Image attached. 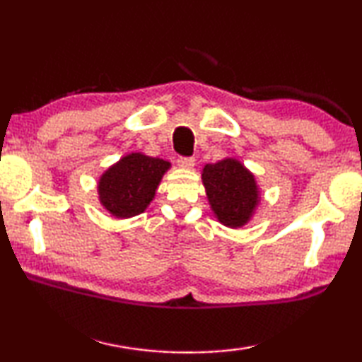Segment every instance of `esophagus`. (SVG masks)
I'll use <instances>...</instances> for the list:
<instances>
[{"label":"esophagus","instance_id":"obj_1","mask_svg":"<svg viewBox=\"0 0 362 362\" xmlns=\"http://www.w3.org/2000/svg\"><path fill=\"white\" fill-rule=\"evenodd\" d=\"M177 164H179V166L183 168V169H189V168L194 166V158H192V156H182V158L177 159Z\"/></svg>","mask_w":362,"mask_h":362}]
</instances>
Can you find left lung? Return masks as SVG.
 <instances>
[{
  "label": "left lung",
  "instance_id": "8db88e82",
  "mask_svg": "<svg viewBox=\"0 0 362 362\" xmlns=\"http://www.w3.org/2000/svg\"><path fill=\"white\" fill-rule=\"evenodd\" d=\"M203 183L212 211L226 226H243L259 203L254 175L236 159L206 164Z\"/></svg>",
  "mask_w": 362,
  "mask_h": 362
}]
</instances>
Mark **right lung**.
<instances>
[{"label": "right lung", "mask_w": 362, "mask_h": 362, "mask_svg": "<svg viewBox=\"0 0 362 362\" xmlns=\"http://www.w3.org/2000/svg\"><path fill=\"white\" fill-rule=\"evenodd\" d=\"M169 166L164 159L145 156L142 153L124 156L100 177V203L115 217L139 216L150 204Z\"/></svg>", "instance_id": "add662e5"}]
</instances>
